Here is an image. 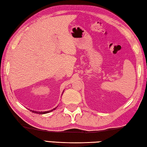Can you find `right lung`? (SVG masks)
<instances>
[{
	"label": "right lung",
	"mask_w": 147,
	"mask_h": 147,
	"mask_svg": "<svg viewBox=\"0 0 147 147\" xmlns=\"http://www.w3.org/2000/svg\"><path fill=\"white\" fill-rule=\"evenodd\" d=\"M56 108H54L53 109H51V110H49V111H35V110H32V109H29L30 111H32V112H33L34 113H38V114H45L47 113H49V112H51V111H53L54 109H56Z\"/></svg>",
	"instance_id": "obj_1"
}]
</instances>
